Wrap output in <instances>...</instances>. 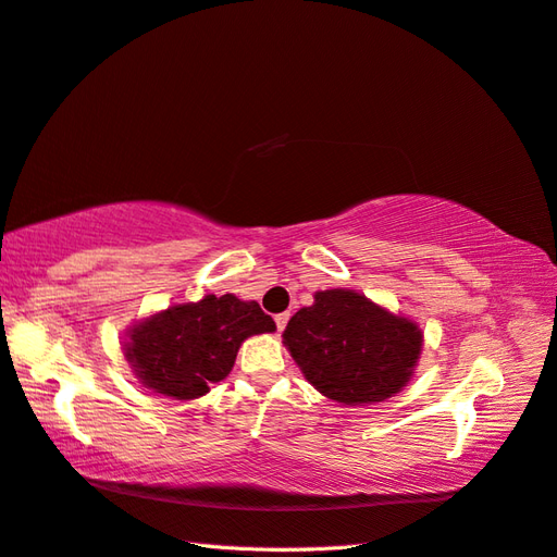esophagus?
I'll use <instances>...</instances> for the list:
<instances>
[{"mask_svg": "<svg viewBox=\"0 0 557 557\" xmlns=\"http://www.w3.org/2000/svg\"><path fill=\"white\" fill-rule=\"evenodd\" d=\"M274 319H276V329H278V331H283V329H286V324H288L290 314H288V312H281V314H276Z\"/></svg>", "mask_w": 557, "mask_h": 557, "instance_id": "1", "label": "esophagus"}]
</instances>
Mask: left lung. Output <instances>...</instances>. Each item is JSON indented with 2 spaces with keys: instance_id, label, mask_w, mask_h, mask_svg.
I'll return each instance as SVG.
<instances>
[{
  "instance_id": "obj_1",
  "label": "left lung",
  "mask_w": 557,
  "mask_h": 557,
  "mask_svg": "<svg viewBox=\"0 0 557 557\" xmlns=\"http://www.w3.org/2000/svg\"><path fill=\"white\" fill-rule=\"evenodd\" d=\"M305 379L343 405L381 403L414 374L424 336L412 319L383 310L362 293H314L283 331Z\"/></svg>"
}]
</instances>
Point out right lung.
Returning <instances> with one entry per match:
<instances>
[{"label": "right lung", "instance_id": "add662e5", "mask_svg": "<svg viewBox=\"0 0 557 557\" xmlns=\"http://www.w3.org/2000/svg\"><path fill=\"white\" fill-rule=\"evenodd\" d=\"M276 331L274 319L255 300L205 295L138 321L128 331L126 360L145 388L176 400H193L224 381L245 338Z\"/></svg>", "mask_w": 557, "mask_h": 557}]
</instances>
